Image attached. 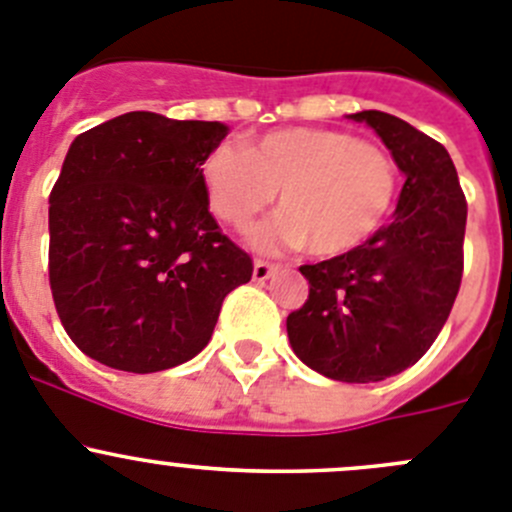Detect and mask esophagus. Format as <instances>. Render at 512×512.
<instances>
[{
	"instance_id": "1",
	"label": "esophagus",
	"mask_w": 512,
	"mask_h": 512,
	"mask_svg": "<svg viewBox=\"0 0 512 512\" xmlns=\"http://www.w3.org/2000/svg\"><path fill=\"white\" fill-rule=\"evenodd\" d=\"M276 271H279V266L276 264H269V261H256V264H253V281L264 284V281L271 279Z\"/></svg>"
}]
</instances>
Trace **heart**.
<instances>
[{
  "instance_id": "b5f03b06",
  "label": "heart",
  "mask_w": 512,
  "mask_h": 512,
  "mask_svg": "<svg viewBox=\"0 0 512 512\" xmlns=\"http://www.w3.org/2000/svg\"><path fill=\"white\" fill-rule=\"evenodd\" d=\"M208 208L243 228L274 203L284 211L251 231V246L314 256L354 251L384 226L397 196V165L379 145L332 128H281L243 148L218 143L201 160Z\"/></svg>"
}]
</instances>
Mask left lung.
I'll use <instances>...</instances> for the list:
<instances>
[{
  "mask_svg": "<svg viewBox=\"0 0 512 512\" xmlns=\"http://www.w3.org/2000/svg\"><path fill=\"white\" fill-rule=\"evenodd\" d=\"M367 123L405 173L394 221L354 251L301 266L309 299L286 319L296 357L337 382H382L417 362L450 316L462 279L467 203L450 153L379 110Z\"/></svg>",
  "mask_w": 512,
  "mask_h": 512,
  "instance_id": "obj_1",
  "label": "left lung"
}]
</instances>
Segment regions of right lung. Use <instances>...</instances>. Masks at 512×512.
I'll use <instances>...</instances> for the list:
<instances>
[{
	"instance_id": "1",
	"label": "right lung",
	"mask_w": 512,
	"mask_h": 512,
	"mask_svg": "<svg viewBox=\"0 0 512 512\" xmlns=\"http://www.w3.org/2000/svg\"><path fill=\"white\" fill-rule=\"evenodd\" d=\"M228 125L125 113L72 140L50 193V286L72 342L150 374L211 342L253 264L208 211L201 160Z\"/></svg>"
}]
</instances>
